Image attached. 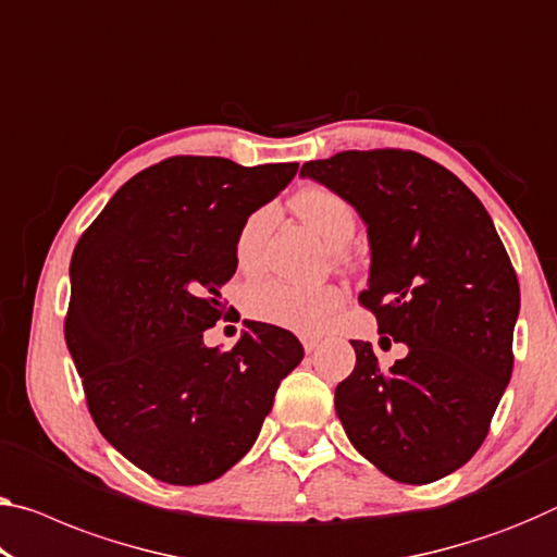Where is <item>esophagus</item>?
<instances>
[{"label":"esophagus","instance_id":"esophagus-1","mask_svg":"<svg viewBox=\"0 0 557 557\" xmlns=\"http://www.w3.org/2000/svg\"><path fill=\"white\" fill-rule=\"evenodd\" d=\"M319 344H321V338L306 336V338H304V350H306V354H313V350L319 348Z\"/></svg>","mask_w":557,"mask_h":557}]
</instances>
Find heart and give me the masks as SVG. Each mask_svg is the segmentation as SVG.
Listing matches in <instances>:
<instances>
[{
	"mask_svg": "<svg viewBox=\"0 0 557 557\" xmlns=\"http://www.w3.org/2000/svg\"><path fill=\"white\" fill-rule=\"evenodd\" d=\"M294 209L308 226H313L331 246H344L356 228V211L346 196L326 186H306L294 196ZM271 221V207H259L236 231L234 256L242 269H251L259 259L263 234ZM344 288L336 284L304 286L269 278L251 284L244 294V311L249 319L269 326L315 333L344 306Z\"/></svg>",
	"mask_w": 557,
	"mask_h": 557,
	"instance_id": "1",
	"label": "heart"
}]
</instances>
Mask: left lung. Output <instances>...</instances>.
<instances>
[{"mask_svg": "<svg viewBox=\"0 0 557 557\" xmlns=\"http://www.w3.org/2000/svg\"><path fill=\"white\" fill-rule=\"evenodd\" d=\"M301 176L361 213L371 278L358 304L381 341L408 344L381 368L368 341H350L356 368L336 386L344 431L393 481H438L483 446L510 381L520 286L506 246L478 196L418 151H341Z\"/></svg>", "mask_w": 557, "mask_h": 557, "instance_id": "left-lung-1", "label": "left lung"}]
</instances>
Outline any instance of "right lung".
Segmentation results:
<instances>
[{"mask_svg": "<svg viewBox=\"0 0 557 557\" xmlns=\"http://www.w3.org/2000/svg\"><path fill=\"white\" fill-rule=\"evenodd\" d=\"M298 164L171 157L132 176L72 256L64 338L101 435L171 485L216 481L253 446L281 379L304 358L286 329L246 323L231 350L203 346L226 315L236 231Z\"/></svg>", "mask_w": 557, "mask_h": 557, "instance_id": "1", "label": "right lung"}]
</instances>
